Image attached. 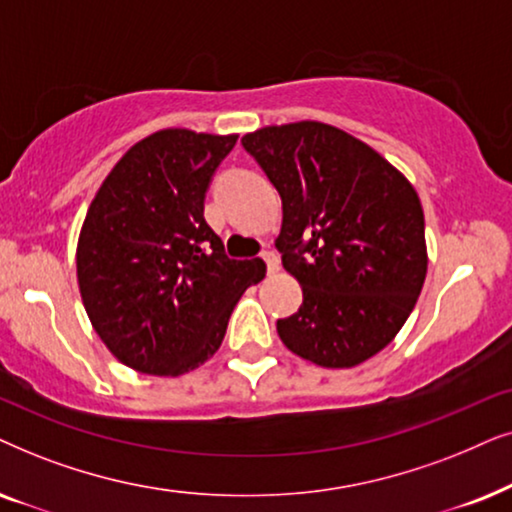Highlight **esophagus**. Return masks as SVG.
<instances>
[{
  "label": "esophagus",
  "mask_w": 512,
  "mask_h": 512,
  "mask_svg": "<svg viewBox=\"0 0 512 512\" xmlns=\"http://www.w3.org/2000/svg\"><path fill=\"white\" fill-rule=\"evenodd\" d=\"M262 260L267 262V269H269V274H276V271H278V257L274 255V252L264 250V252H262Z\"/></svg>",
  "instance_id": "obj_1"
}]
</instances>
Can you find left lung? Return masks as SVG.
Wrapping results in <instances>:
<instances>
[{"instance_id":"left-lung-1","label":"left lung","mask_w":512,"mask_h":512,"mask_svg":"<svg viewBox=\"0 0 512 512\" xmlns=\"http://www.w3.org/2000/svg\"><path fill=\"white\" fill-rule=\"evenodd\" d=\"M243 147L283 201L278 250L302 285L297 313L276 323L295 356L356 367L393 342L424 288V208L377 149L323 121L245 133Z\"/></svg>"}]
</instances>
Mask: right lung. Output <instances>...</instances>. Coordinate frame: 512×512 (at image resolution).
I'll return each instance as SVG.
<instances>
[{
	"label": "right lung",
	"instance_id": "add662e5",
	"mask_svg": "<svg viewBox=\"0 0 512 512\" xmlns=\"http://www.w3.org/2000/svg\"><path fill=\"white\" fill-rule=\"evenodd\" d=\"M236 133L163 128L114 163L77 241L81 302L112 356L135 372L180 377L220 349L231 311L267 274L229 260L203 220L215 168Z\"/></svg>",
	"mask_w": 512,
	"mask_h": 512
}]
</instances>
